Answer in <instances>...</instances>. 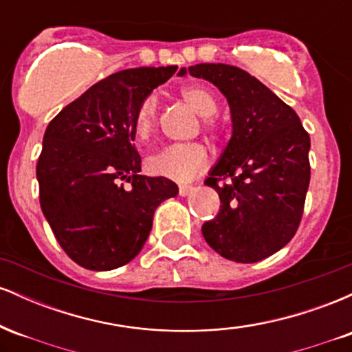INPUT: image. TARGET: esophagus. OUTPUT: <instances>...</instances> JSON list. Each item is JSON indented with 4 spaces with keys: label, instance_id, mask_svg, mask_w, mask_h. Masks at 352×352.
Masks as SVG:
<instances>
[{
    "label": "esophagus",
    "instance_id": "1",
    "mask_svg": "<svg viewBox=\"0 0 352 352\" xmlns=\"http://www.w3.org/2000/svg\"><path fill=\"white\" fill-rule=\"evenodd\" d=\"M192 190H193L192 185H180V187H179V193H180L182 197H185V195H188V193L192 192Z\"/></svg>",
    "mask_w": 352,
    "mask_h": 352
}]
</instances>
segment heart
Instances as JSON below:
<instances>
[{
	"label": "heart",
	"mask_w": 352,
	"mask_h": 352,
	"mask_svg": "<svg viewBox=\"0 0 352 352\" xmlns=\"http://www.w3.org/2000/svg\"><path fill=\"white\" fill-rule=\"evenodd\" d=\"M180 96L197 114L204 117V127L210 134L218 131L212 116L218 111L215 96L208 89L187 84L180 89ZM157 125V99L153 96L145 98L134 114V132L139 139H148ZM210 155L205 145L199 142L172 144L148 159V168L152 173L179 182L193 179L208 165Z\"/></svg>",
	"instance_id": "b5f03b06"
}]
</instances>
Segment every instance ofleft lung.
Segmentation results:
<instances>
[{"label":"left lung","mask_w":352,"mask_h":352,"mask_svg":"<svg viewBox=\"0 0 352 352\" xmlns=\"http://www.w3.org/2000/svg\"><path fill=\"white\" fill-rule=\"evenodd\" d=\"M187 72L217 86L232 114V137L205 180L220 197V212L201 233L227 260L256 263L281 250L300 225L309 135L288 104L240 67L201 63L179 74Z\"/></svg>","instance_id":"1"}]
</instances>
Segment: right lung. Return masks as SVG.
<instances>
[{
    "mask_svg": "<svg viewBox=\"0 0 352 352\" xmlns=\"http://www.w3.org/2000/svg\"><path fill=\"white\" fill-rule=\"evenodd\" d=\"M175 71L111 74L64 107L44 132L36 165L39 204L56 240L82 268L109 272L134 260L155 208L179 193L165 177L139 175L134 145L137 107Z\"/></svg>",
    "mask_w": 352,
    "mask_h": 352,
    "instance_id": "1",
    "label": "right lung"
}]
</instances>
